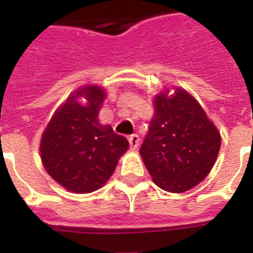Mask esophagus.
<instances>
[{"label": "esophagus", "instance_id": "1", "mask_svg": "<svg viewBox=\"0 0 253 253\" xmlns=\"http://www.w3.org/2000/svg\"><path fill=\"white\" fill-rule=\"evenodd\" d=\"M139 142H140V139H139V135L134 134V135H131L130 138H128V143H130V147H131V150H136L139 146Z\"/></svg>", "mask_w": 253, "mask_h": 253}]
</instances>
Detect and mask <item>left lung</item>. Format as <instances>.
I'll use <instances>...</instances> for the list:
<instances>
[{
    "label": "left lung",
    "mask_w": 253,
    "mask_h": 253,
    "mask_svg": "<svg viewBox=\"0 0 253 253\" xmlns=\"http://www.w3.org/2000/svg\"><path fill=\"white\" fill-rule=\"evenodd\" d=\"M155 115L140 147L144 166L159 188L182 193L211 170L220 135L200 103L182 89L155 97Z\"/></svg>",
    "instance_id": "8db88e82"
}]
</instances>
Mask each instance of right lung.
I'll return each instance as SVG.
<instances>
[{"mask_svg":"<svg viewBox=\"0 0 253 253\" xmlns=\"http://www.w3.org/2000/svg\"><path fill=\"white\" fill-rule=\"evenodd\" d=\"M79 96L85 97V105L77 101ZM103 99L105 91L94 85L77 90L55 113L42 136L45 170L71 192L90 193L101 188L128 148L125 136L99 125Z\"/></svg>","mask_w":253,"mask_h":253,"instance_id":"add662e5","label":"right lung"}]
</instances>
